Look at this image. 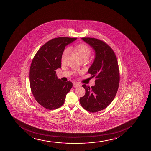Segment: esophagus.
Instances as JSON below:
<instances>
[{
  "instance_id": "esophagus-1",
  "label": "esophagus",
  "mask_w": 151,
  "mask_h": 151,
  "mask_svg": "<svg viewBox=\"0 0 151 151\" xmlns=\"http://www.w3.org/2000/svg\"><path fill=\"white\" fill-rule=\"evenodd\" d=\"M73 86L74 87H78L80 86V84L78 83H76V82H74L73 83Z\"/></svg>"
}]
</instances>
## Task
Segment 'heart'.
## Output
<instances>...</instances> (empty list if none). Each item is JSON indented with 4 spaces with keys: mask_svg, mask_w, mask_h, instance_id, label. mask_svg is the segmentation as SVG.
Instances as JSON below:
<instances>
[{
    "mask_svg": "<svg viewBox=\"0 0 151 151\" xmlns=\"http://www.w3.org/2000/svg\"><path fill=\"white\" fill-rule=\"evenodd\" d=\"M70 50V47H68L65 50L64 54L68 52ZM77 54L79 56H87L89 57L91 54V50L90 47L85 44H79L77 46Z\"/></svg>",
    "mask_w": 151,
    "mask_h": 151,
    "instance_id": "b5f03b06",
    "label": "heart"
}]
</instances>
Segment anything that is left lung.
<instances>
[{"label":"left lung","instance_id":"obj_1","mask_svg":"<svg viewBox=\"0 0 151 151\" xmlns=\"http://www.w3.org/2000/svg\"><path fill=\"white\" fill-rule=\"evenodd\" d=\"M81 39L95 51L88 73L96 79L93 86L82 85L86 92L80 98V103L85 110L96 112L108 106L116 94L119 83L118 62L114 51L104 41L92 37Z\"/></svg>","mask_w":151,"mask_h":151}]
</instances>
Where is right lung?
<instances>
[{
	"mask_svg": "<svg viewBox=\"0 0 151 151\" xmlns=\"http://www.w3.org/2000/svg\"><path fill=\"white\" fill-rule=\"evenodd\" d=\"M76 39L59 37L51 40L38 50L32 59L29 70L31 91L36 101L46 109L53 110L61 107L73 86L71 82L58 79L55 70L61 67L65 47Z\"/></svg>",
	"mask_w": 151,
	"mask_h": 151,
	"instance_id": "1",
	"label": "right lung"
}]
</instances>
